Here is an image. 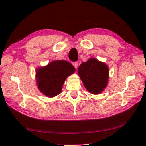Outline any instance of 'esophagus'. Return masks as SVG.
Returning a JSON list of instances; mask_svg holds the SVG:
<instances>
[{"label": "esophagus", "instance_id": "34e87169", "mask_svg": "<svg viewBox=\"0 0 146 146\" xmlns=\"http://www.w3.org/2000/svg\"><path fill=\"white\" fill-rule=\"evenodd\" d=\"M72 65L75 67V68H77L78 65V62H74L72 63Z\"/></svg>", "mask_w": 146, "mask_h": 146}]
</instances>
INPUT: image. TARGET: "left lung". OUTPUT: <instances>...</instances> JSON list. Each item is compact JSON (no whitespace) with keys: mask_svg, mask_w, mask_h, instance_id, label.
I'll return each mask as SVG.
<instances>
[{"mask_svg":"<svg viewBox=\"0 0 146 146\" xmlns=\"http://www.w3.org/2000/svg\"><path fill=\"white\" fill-rule=\"evenodd\" d=\"M78 73L87 90L93 94H100L108 84V67L94 58L82 63Z\"/></svg>","mask_w":146,"mask_h":146,"instance_id":"1","label":"left lung"}]
</instances>
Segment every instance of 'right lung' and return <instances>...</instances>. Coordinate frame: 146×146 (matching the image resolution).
Masks as SVG:
<instances>
[{
  "instance_id": "1",
  "label": "right lung",
  "mask_w": 146,
  "mask_h": 146,
  "mask_svg": "<svg viewBox=\"0 0 146 146\" xmlns=\"http://www.w3.org/2000/svg\"><path fill=\"white\" fill-rule=\"evenodd\" d=\"M74 71V67L68 62H51L46 66L36 70V78L38 88L46 96L54 97L61 92L66 78Z\"/></svg>"
}]
</instances>
